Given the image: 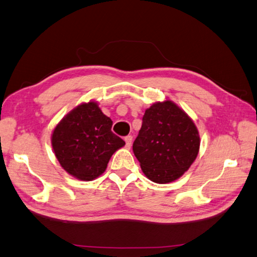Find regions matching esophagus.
Instances as JSON below:
<instances>
[{
  "label": "esophagus",
  "instance_id": "1",
  "mask_svg": "<svg viewBox=\"0 0 257 257\" xmlns=\"http://www.w3.org/2000/svg\"><path fill=\"white\" fill-rule=\"evenodd\" d=\"M124 142H125V146L129 148L132 146L133 143V136H125L124 137Z\"/></svg>",
  "mask_w": 257,
  "mask_h": 257
}]
</instances>
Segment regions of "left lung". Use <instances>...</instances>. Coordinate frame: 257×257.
<instances>
[{
    "instance_id": "8db88e82",
    "label": "left lung",
    "mask_w": 257,
    "mask_h": 257,
    "mask_svg": "<svg viewBox=\"0 0 257 257\" xmlns=\"http://www.w3.org/2000/svg\"><path fill=\"white\" fill-rule=\"evenodd\" d=\"M199 145L193 120L167 100L146 110L133 150L144 174L154 183L166 184L187 172L197 157Z\"/></svg>"
}]
</instances>
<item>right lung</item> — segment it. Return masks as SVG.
Instances as JSON below:
<instances>
[{
  "label": "right lung",
  "mask_w": 257,
  "mask_h": 257,
  "mask_svg": "<svg viewBox=\"0 0 257 257\" xmlns=\"http://www.w3.org/2000/svg\"><path fill=\"white\" fill-rule=\"evenodd\" d=\"M111 127V119L94 101L80 104L65 115L51 139L55 157L65 172L85 182L101 175L113 153L124 146Z\"/></svg>",
  "instance_id": "1"
}]
</instances>
